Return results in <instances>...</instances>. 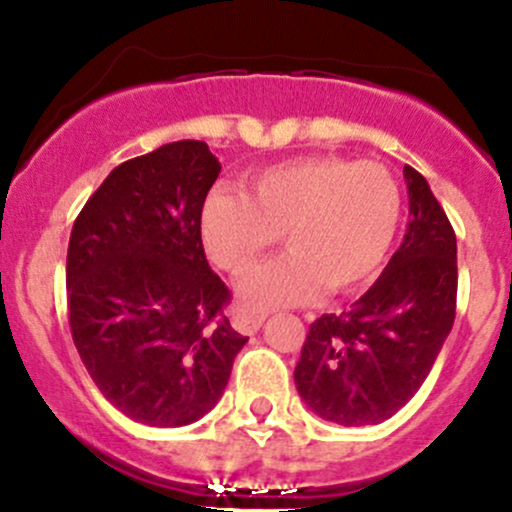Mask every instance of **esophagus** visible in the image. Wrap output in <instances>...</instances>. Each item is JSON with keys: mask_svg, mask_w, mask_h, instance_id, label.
Instances as JSON below:
<instances>
[{"mask_svg": "<svg viewBox=\"0 0 512 512\" xmlns=\"http://www.w3.org/2000/svg\"><path fill=\"white\" fill-rule=\"evenodd\" d=\"M265 312H252V314H237L235 329L240 334H257V329L265 324Z\"/></svg>", "mask_w": 512, "mask_h": 512, "instance_id": "1", "label": "esophagus"}]
</instances>
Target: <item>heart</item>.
Segmentation results:
<instances>
[{"instance_id":"1","label":"heart","mask_w":512,"mask_h":512,"mask_svg":"<svg viewBox=\"0 0 512 512\" xmlns=\"http://www.w3.org/2000/svg\"><path fill=\"white\" fill-rule=\"evenodd\" d=\"M401 190L374 160L312 156L255 173L242 188L213 190L200 208V242L220 270L237 275L277 240L280 260L252 267L237 282L250 309L302 304L327 287L364 285L394 245Z\"/></svg>"}]
</instances>
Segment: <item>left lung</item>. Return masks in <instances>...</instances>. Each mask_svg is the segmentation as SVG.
I'll use <instances>...</instances> for the list:
<instances>
[{
  "mask_svg": "<svg viewBox=\"0 0 512 512\" xmlns=\"http://www.w3.org/2000/svg\"><path fill=\"white\" fill-rule=\"evenodd\" d=\"M409 225L379 280L349 312L309 327L294 384L339 426H374L411 401L456 319V232L426 178L404 165Z\"/></svg>",
  "mask_w": 512,
  "mask_h": 512,
  "instance_id": "1",
  "label": "left lung"
}]
</instances>
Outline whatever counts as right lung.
<instances>
[{"instance_id":"right-lung-1","label":"right lung","mask_w":512,"mask_h":512,"mask_svg":"<svg viewBox=\"0 0 512 512\" xmlns=\"http://www.w3.org/2000/svg\"><path fill=\"white\" fill-rule=\"evenodd\" d=\"M218 173L208 143H165L113 168L71 230V337L98 391L146 426L208 414L247 342L223 317L230 292L200 242Z\"/></svg>"}]
</instances>
